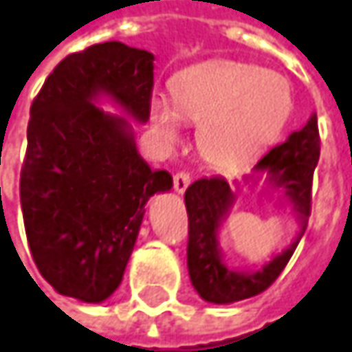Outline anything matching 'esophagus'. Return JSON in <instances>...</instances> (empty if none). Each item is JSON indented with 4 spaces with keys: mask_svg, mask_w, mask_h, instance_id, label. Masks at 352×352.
Here are the masks:
<instances>
[{
    "mask_svg": "<svg viewBox=\"0 0 352 352\" xmlns=\"http://www.w3.org/2000/svg\"><path fill=\"white\" fill-rule=\"evenodd\" d=\"M190 180H192V176L188 174V172H176L174 174V190L178 192V194H184L186 188L190 186Z\"/></svg>",
    "mask_w": 352,
    "mask_h": 352,
    "instance_id": "34e87169",
    "label": "esophagus"
}]
</instances>
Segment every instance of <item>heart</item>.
I'll list each match as a JSON object with an SVG mask.
<instances>
[{"label": "heart", "mask_w": 352, "mask_h": 352, "mask_svg": "<svg viewBox=\"0 0 352 352\" xmlns=\"http://www.w3.org/2000/svg\"><path fill=\"white\" fill-rule=\"evenodd\" d=\"M289 82L259 65L212 59L174 80V97L150 98V122L164 144H178L188 122L212 166L239 168L279 138L291 113Z\"/></svg>", "instance_id": "b5f03b06"}]
</instances>
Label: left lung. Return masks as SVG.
Wrapping results in <instances>:
<instances>
[{
    "mask_svg": "<svg viewBox=\"0 0 352 352\" xmlns=\"http://www.w3.org/2000/svg\"><path fill=\"white\" fill-rule=\"evenodd\" d=\"M321 140L317 115H311L307 124L291 132L283 144H277L254 166V180L265 176L270 192H279L287 200L299 220V234L289 248L273 255L257 272H237L228 267L218 241L221 221L228 218L236 194L223 178H202L188 186L184 194L188 212V273L194 289L204 301L228 305L265 291L279 273L285 270L299 239L307 228L311 214V184L319 162ZM253 178V176H252Z\"/></svg>",
    "mask_w": 352,
    "mask_h": 352,
    "instance_id": "left-lung-1",
    "label": "left lung"
}]
</instances>
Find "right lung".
<instances>
[{
    "mask_svg": "<svg viewBox=\"0 0 352 352\" xmlns=\"http://www.w3.org/2000/svg\"><path fill=\"white\" fill-rule=\"evenodd\" d=\"M154 55L120 41L71 53L31 104L19 196L39 273L61 295L109 299L122 281L150 196L172 176L150 170L126 116L98 109L109 98L136 122L150 116Z\"/></svg>",
    "mask_w": 352,
    "mask_h": 352,
    "instance_id": "right-lung-1",
    "label": "right lung"
}]
</instances>
